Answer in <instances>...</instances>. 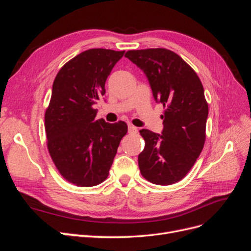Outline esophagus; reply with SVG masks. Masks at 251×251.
Segmentation results:
<instances>
[{
    "label": "esophagus",
    "instance_id": "34e87169",
    "mask_svg": "<svg viewBox=\"0 0 251 251\" xmlns=\"http://www.w3.org/2000/svg\"><path fill=\"white\" fill-rule=\"evenodd\" d=\"M127 128H128V133H130V134H136L138 132V128L134 126L133 125H128Z\"/></svg>",
    "mask_w": 251,
    "mask_h": 251
}]
</instances>
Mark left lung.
<instances>
[{
  "label": "left lung",
  "mask_w": 251,
  "mask_h": 251,
  "mask_svg": "<svg viewBox=\"0 0 251 251\" xmlns=\"http://www.w3.org/2000/svg\"><path fill=\"white\" fill-rule=\"evenodd\" d=\"M125 56L146 74L154 100L165 108L161 134L140 130L146 141L138 156L140 173L154 184L176 183L193 168L204 147L208 105L201 80L168 49L131 50Z\"/></svg>",
  "instance_id": "1"
}]
</instances>
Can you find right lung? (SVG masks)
Returning <instances> with one entry per match:
<instances>
[{"instance_id":"obj_1","label":"right lung","mask_w":251,"mask_h":251,"mask_svg":"<svg viewBox=\"0 0 251 251\" xmlns=\"http://www.w3.org/2000/svg\"><path fill=\"white\" fill-rule=\"evenodd\" d=\"M125 51L90 49L60 69L53 81L45 113L48 150L60 175L81 187L95 186L109 176L125 121L96 119L94 105L105 93V80Z\"/></svg>"}]
</instances>
